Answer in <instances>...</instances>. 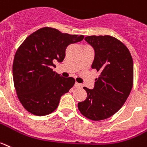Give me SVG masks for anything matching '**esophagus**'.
<instances>
[{"instance_id":"obj_1","label":"esophagus","mask_w":147,"mask_h":147,"mask_svg":"<svg viewBox=\"0 0 147 147\" xmlns=\"http://www.w3.org/2000/svg\"><path fill=\"white\" fill-rule=\"evenodd\" d=\"M75 87H76V88H81V87H82V84L78 83V82H76V83H75Z\"/></svg>"}]
</instances>
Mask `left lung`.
<instances>
[{"label": "left lung", "mask_w": 147, "mask_h": 147, "mask_svg": "<svg viewBox=\"0 0 147 147\" xmlns=\"http://www.w3.org/2000/svg\"><path fill=\"white\" fill-rule=\"evenodd\" d=\"M85 40L94 50L91 67L100 73L93 89L84 87L86 100L78 103L83 116L102 120L115 115L127 100L133 86V60L126 45L110 36H90Z\"/></svg>", "instance_id": "1"}]
</instances>
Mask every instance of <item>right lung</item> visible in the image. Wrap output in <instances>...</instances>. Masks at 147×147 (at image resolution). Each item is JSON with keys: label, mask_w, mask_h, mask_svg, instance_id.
I'll return each mask as SVG.
<instances>
[{"label": "right lung", "mask_w": 147, "mask_h": 147, "mask_svg": "<svg viewBox=\"0 0 147 147\" xmlns=\"http://www.w3.org/2000/svg\"><path fill=\"white\" fill-rule=\"evenodd\" d=\"M83 38L46 27L30 35L20 45L14 57L12 75L18 97L27 111L45 116L56 109L61 96L74 86L75 80L53 71V62H61L67 46Z\"/></svg>", "instance_id": "1"}]
</instances>
